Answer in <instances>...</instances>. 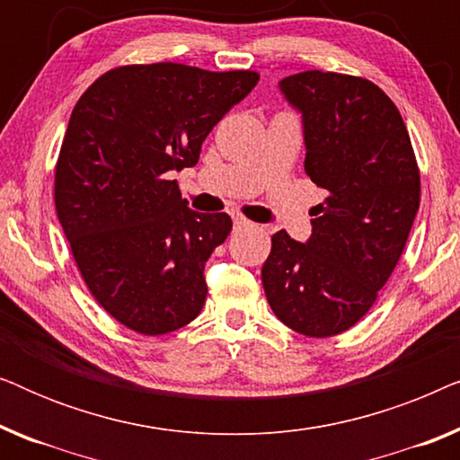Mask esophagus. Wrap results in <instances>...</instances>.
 <instances>
[{
	"instance_id": "obj_1",
	"label": "esophagus",
	"mask_w": 460,
	"mask_h": 460,
	"mask_svg": "<svg viewBox=\"0 0 460 460\" xmlns=\"http://www.w3.org/2000/svg\"><path fill=\"white\" fill-rule=\"evenodd\" d=\"M249 226H253L249 222V219L244 217H234V230H243V228H249Z\"/></svg>"
}]
</instances>
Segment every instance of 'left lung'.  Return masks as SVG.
Here are the masks:
<instances>
[{
  "label": "left lung",
  "instance_id": "left-lung-1",
  "mask_svg": "<svg viewBox=\"0 0 460 460\" xmlns=\"http://www.w3.org/2000/svg\"><path fill=\"white\" fill-rule=\"evenodd\" d=\"M304 112L305 173L329 197L305 244L272 236L261 282L276 318L305 337L351 329L398 266L420 203V172L392 98L364 77L304 71L280 81Z\"/></svg>",
  "mask_w": 460,
  "mask_h": 460
}]
</instances>
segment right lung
Returning a JSON list of instances; mask_svg holds the SVG:
<instances>
[{
  "instance_id": "add662e5",
  "label": "right lung",
  "mask_w": 460,
  "mask_h": 460,
  "mask_svg": "<svg viewBox=\"0 0 460 460\" xmlns=\"http://www.w3.org/2000/svg\"><path fill=\"white\" fill-rule=\"evenodd\" d=\"M257 81L255 71L123 65L75 104L56 161V216L92 297L140 335H167L203 310L205 261L232 219L188 209L169 173L197 165L205 137Z\"/></svg>"
}]
</instances>
